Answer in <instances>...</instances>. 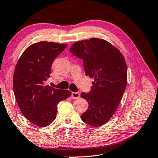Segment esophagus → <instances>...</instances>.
<instances>
[{"label":"esophagus","instance_id":"esophagus-1","mask_svg":"<svg viewBox=\"0 0 158 158\" xmlns=\"http://www.w3.org/2000/svg\"><path fill=\"white\" fill-rule=\"evenodd\" d=\"M80 97V93L79 92H72V99H79Z\"/></svg>","mask_w":158,"mask_h":158}]
</instances>
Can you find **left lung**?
Returning <instances> with one entry per match:
<instances>
[{
    "label": "left lung",
    "mask_w": 158,
    "mask_h": 158,
    "mask_svg": "<svg viewBox=\"0 0 158 158\" xmlns=\"http://www.w3.org/2000/svg\"><path fill=\"white\" fill-rule=\"evenodd\" d=\"M69 51L83 59L86 76L94 79L90 93L81 94L89 103L87 110L81 114L82 121L92 127L104 125L116 112L125 90V59L118 48L98 38L75 42Z\"/></svg>",
    "instance_id": "1"
}]
</instances>
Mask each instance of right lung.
<instances>
[{
	"instance_id": "add662e5",
	"label": "right lung",
	"mask_w": 158,
	"mask_h": 158,
	"mask_svg": "<svg viewBox=\"0 0 158 158\" xmlns=\"http://www.w3.org/2000/svg\"><path fill=\"white\" fill-rule=\"evenodd\" d=\"M66 44L40 41L28 46L18 60L13 73V91L20 110L28 120L46 127L56 119L58 104L72 94L45 85L53 61Z\"/></svg>"
}]
</instances>
